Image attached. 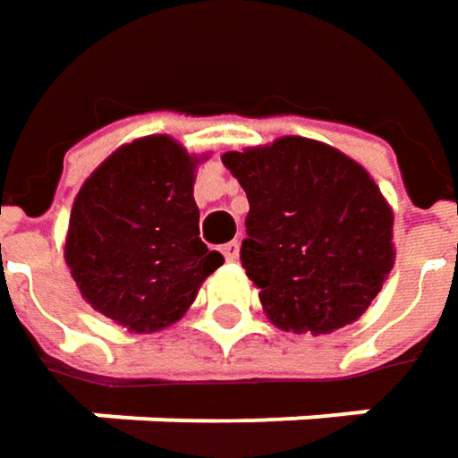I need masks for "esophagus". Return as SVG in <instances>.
<instances>
[{"mask_svg": "<svg viewBox=\"0 0 458 458\" xmlns=\"http://www.w3.org/2000/svg\"><path fill=\"white\" fill-rule=\"evenodd\" d=\"M221 253L226 260H237L240 258V242H226L224 248H221Z\"/></svg>", "mask_w": 458, "mask_h": 458, "instance_id": "esophagus-1", "label": "esophagus"}]
</instances>
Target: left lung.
I'll return each mask as SVG.
<instances>
[{
  "mask_svg": "<svg viewBox=\"0 0 458 458\" xmlns=\"http://www.w3.org/2000/svg\"><path fill=\"white\" fill-rule=\"evenodd\" d=\"M242 184V266L271 324L329 335L369 309L387 279L393 210L356 160L306 137L224 152Z\"/></svg>",
  "mask_w": 458,
  "mask_h": 458,
  "instance_id": "8db88e82",
  "label": "left lung"
}]
</instances>
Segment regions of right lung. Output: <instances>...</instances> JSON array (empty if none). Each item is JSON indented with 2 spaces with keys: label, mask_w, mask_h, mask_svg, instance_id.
Instances as JSON below:
<instances>
[{
  "label": "right lung",
  "mask_w": 458,
  "mask_h": 458,
  "mask_svg": "<svg viewBox=\"0 0 458 458\" xmlns=\"http://www.w3.org/2000/svg\"><path fill=\"white\" fill-rule=\"evenodd\" d=\"M200 157L165 134L118 147L79 190L65 263L84 301L129 332H157L187 314L224 263L200 240Z\"/></svg>",
  "instance_id": "obj_1"
}]
</instances>
